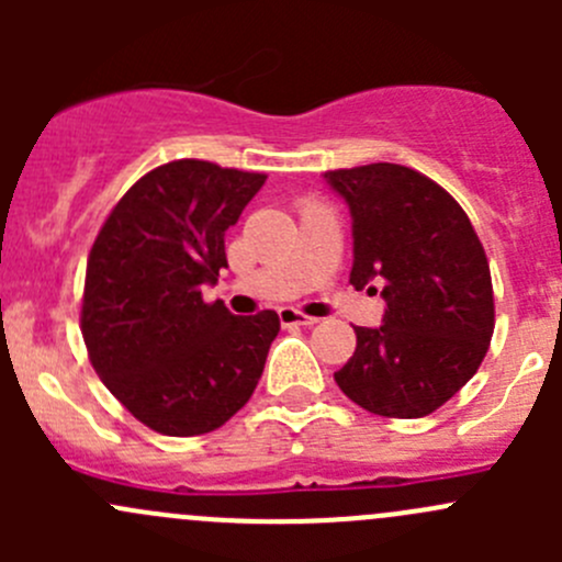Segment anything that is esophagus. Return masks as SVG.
Instances as JSON below:
<instances>
[{
  "label": "esophagus",
  "instance_id": "34e87169",
  "mask_svg": "<svg viewBox=\"0 0 562 562\" xmlns=\"http://www.w3.org/2000/svg\"><path fill=\"white\" fill-rule=\"evenodd\" d=\"M280 323H282V326H315L317 317L299 313V310H293V307H282L280 310Z\"/></svg>",
  "mask_w": 562,
  "mask_h": 562
}]
</instances>
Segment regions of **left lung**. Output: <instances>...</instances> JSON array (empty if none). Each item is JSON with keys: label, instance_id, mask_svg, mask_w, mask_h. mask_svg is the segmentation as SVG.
<instances>
[{"label": "left lung", "instance_id": "1", "mask_svg": "<svg viewBox=\"0 0 562 562\" xmlns=\"http://www.w3.org/2000/svg\"><path fill=\"white\" fill-rule=\"evenodd\" d=\"M348 203L356 288L386 302L383 323L356 326V353L334 372L375 416L422 418L475 375L495 328L484 247L462 206L413 168L372 162L323 173Z\"/></svg>", "mask_w": 562, "mask_h": 562}]
</instances>
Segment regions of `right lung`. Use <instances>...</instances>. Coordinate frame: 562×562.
Wrapping results in <instances>:
<instances>
[{
	"mask_svg": "<svg viewBox=\"0 0 562 562\" xmlns=\"http://www.w3.org/2000/svg\"><path fill=\"white\" fill-rule=\"evenodd\" d=\"M263 173L176 160L140 176L87 263L81 331L108 391L155 432H212L247 405L280 331L274 310L236 317L203 285L228 269L225 231Z\"/></svg>",
	"mask_w": 562,
	"mask_h": 562,
	"instance_id": "add662e5",
	"label": "right lung"
}]
</instances>
